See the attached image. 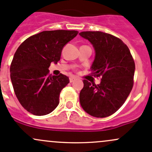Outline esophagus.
<instances>
[{"label":"esophagus","instance_id":"34e87169","mask_svg":"<svg viewBox=\"0 0 152 152\" xmlns=\"http://www.w3.org/2000/svg\"><path fill=\"white\" fill-rule=\"evenodd\" d=\"M70 82H73V81H75V80H76V78L75 77H73V76H71V77H70Z\"/></svg>","mask_w":152,"mask_h":152}]
</instances>
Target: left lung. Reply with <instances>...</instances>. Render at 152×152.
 Wrapping results in <instances>:
<instances>
[{"mask_svg":"<svg viewBox=\"0 0 152 152\" xmlns=\"http://www.w3.org/2000/svg\"><path fill=\"white\" fill-rule=\"evenodd\" d=\"M95 50L91 75L99 84L84 79L79 100L85 112L96 118L108 117L121 108L132 90L135 63L128 46L119 38L102 31H82Z\"/></svg>","mask_w":152,"mask_h":152,"instance_id":"left-lung-1","label":"left lung"}]
</instances>
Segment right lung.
<instances>
[{"label":"right lung","instance_id":"right-lung-1","mask_svg":"<svg viewBox=\"0 0 152 152\" xmlns=\"http://www.w3.org/2000/svg\"><path fill=\"white\" fill-rule=\"evenodd\" d=\"M78 33L43 31L29 37L16 50L10 66L11 79L18 100L29 113L45 115L57 107L61 90L69 79L62 73L52 76L48 68L60 61L63 47Z\"/></svg>","mask_w":152,"mask_h":152}]
</instances>
